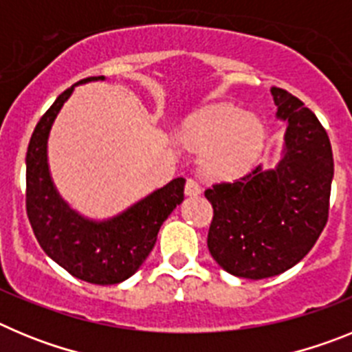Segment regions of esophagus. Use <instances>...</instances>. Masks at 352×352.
<instances>
[{
	"label": "esophagus",
	"instance_id": "esophagus-1",
	"mask_svg": "<svg viewBox=\"0 0 352 352\" xmlns=\"http://www.w3.org/2000/svg\"><path fill=\"white\" fill-rule=\"evenodd\" d=\"M201 194V185H199L195 179H186L185 183V195L192 197V195H199Z\"/></svg>",
	"mask_w": 352,
	"mask_h": 352
}]
</instances>
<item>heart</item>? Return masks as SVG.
<instances>
[{"label":"heart","mask_w":352,"mask_h":352,"mask_svg":"<svg viewBox=\"0 0 352 352\" xmlns=\"http://www.w3.org/2000/svg\"><path fill=\"white\" fill-rule=\"evenodd\" d=\"M183 132L192 148L204 151V173L220 179L243 174L254 164L264 141L263 121L227 104L213 105L188 118Z\"/></svg>","instance_id":"obj_1"}]
</instances>
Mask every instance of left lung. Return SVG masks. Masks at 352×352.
<instances>
[{
    "label": "left lung",
    "mask_w": 352,
    "mask_h": 352,
    "mask_svg": "<svg viewBox=\"0 0 352 352\" xmlns=\"http://www.w3.org/2000/svg\"><path fill=\"white\" fill-rule=\"evenodd\" d=\"M270 91L276 118L287 121L280 162L204 192L213 206L211 257L250 280L280 275L312 250L328 222L333 179L331 144L316 114L285 89Z\"/></svg>",
    "instance_id": "obj_1"
}]
</instances>
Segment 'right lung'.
Returning a JSON list of instances; mask_svg holds the SVG:
<instances>
[{"mask_svg":"<svg viewBox=\"0 0 352 352\" xmlns=\"http://www.w3.org/2000/svg\"><path fill=\"white\" fill-rule=\"evenodd\" d=\"M89 80H104L88 77ZM65 89L40 118L26 153V211L40 247L70 275L89 284L113 285L141 268L153 250L162 223L183 201L185 179L176 178L123 213L104 222L84 219L60 197L47 164V139L74 88Z\"/></svg>","mask_w":352,"mask_h":352,"instance_id":"1","label":"right lung"}]
</instances>
